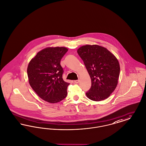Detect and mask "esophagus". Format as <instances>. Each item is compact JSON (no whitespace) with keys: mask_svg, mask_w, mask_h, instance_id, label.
<instances>
[{"mask_svg":"<svg viewBox=\"0 0 146 146\" xmlns=\"http://www.w3.org/2000/svg\"><path fill=\"white\" fill-rule=\"evenodd\" d=\"M79 80H75V81H74V83H78L79 82Z\"/></svg>","mask_w":146,"mask_h":146,"instance_id":"34e87169","label":"esophagus"}]
</instances>
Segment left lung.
I'll list each match as a JSON object with an SVG mask.
<instances>
[{
	"label": "left lung",
	"mask_w": 146,
	"mask_h": 146,
	"mask_svg": "<svg viewBox=\"0 0 146 146\" xmlns=\"http://www.w3.org/2000/svg\"><path fill=\"white\" fill-rule=\"evenodd\" d=\"M77 53L91 78L87 96L95 102L106 99L118 84L120 66L117 59L106 48L96 44L83 46Z\"/></svg>",
	"instance_id": "8db88e82"
}]
</instances>
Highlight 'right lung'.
Instances as JSON below:
<instances>
[{
    "instance_id": "1",
    "label": "right lung",
    "mask_w": 146,
    "mask_h": 146,
    "mask_svg": "<svg viewBox=\"0 0 146 146\" xmlns=\"http://www.w3.org/2000/svg\"><path fill=\"white\" fill-rule=\"evenodd\" d=\"M68 50L63 47H48L38 52L27 68L29 82L35 92L46 102L56 103L67 95L69 83L62 78L60 60Z\"/></svg>"
}]
</instances>
